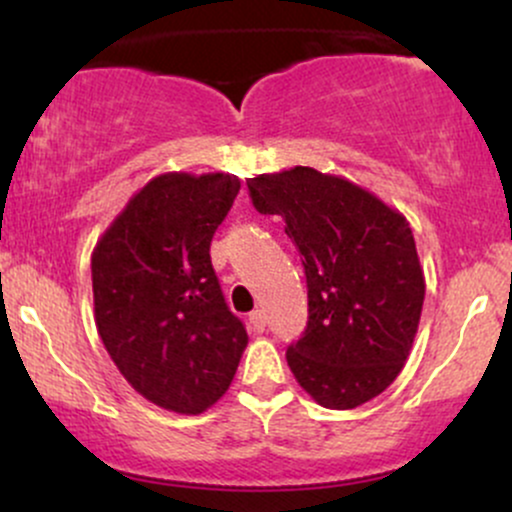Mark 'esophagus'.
Instances as JSON below:
<instances>
[{"label": "esophagus", "mask_w": 512, "mask_h": 512, "mask_svg": "<svg viewBox=\"0 0 512 512\" xmlns=\"http://www.w3.org/2000/svg\"><path fill=\"white\" fill-rule=\"evenodd\" d=\"M250 325H252V330H255V332H264V327H267V317H264L262 310H252Z\"/></svg>", "instance_id": "34e87169"}]
</instances>
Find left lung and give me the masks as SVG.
I'll return each instance as SVG.
<instances>
[{
    "label": "left lung",
    "mask_w": 512,
    "mask_h": 512,
    "mask_svg": "<svg viewBox=\"0 0 512 512\" xmlns=\"http://www.w3.org/2000/svg\"><path fill=\"white\" fill-rule=\"evenodd\" d=\"M248 190L303 255L308 327L286 349L291 373L322 407H361L395 383L419 330L426 279L409 221L308 166L248 178Z\"/></svg>",
    "instance_id": "1"
}]
</instances>
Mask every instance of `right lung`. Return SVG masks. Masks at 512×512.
<instances>
[{
  "instance_id": "1",
  "label": "right lung",
  "mask_w": 512,
  "mask_h": 512,
  "mask_svg": "<svg viewBox=\"0 0 512 512\" xmlns=\"http://www.w3.org/2000/svg\"><path fill=\"white\" fill-rule=\"evenodd\" d=\"M238 190L228 173L156 175L91 255L105 351L139 395L175 414H202L219 402L248 346L209 257Z\"/></svg>"
}]
</instances>
